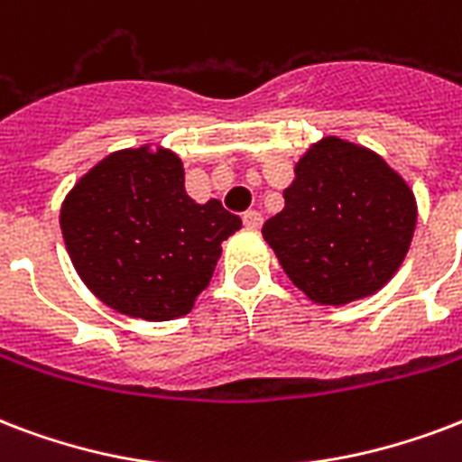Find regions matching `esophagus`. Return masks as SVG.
<instances>
[{"label":"esophagus","mask_w":462,"mask_h":462,"mask_svg":"<svg viewBox=\"0 0 462 462\" xmlns=\"http://www.w3.org/2000/svg\"><path fill=\"white\" fill-rule=\"evenodd\" d=\"M242 220H245V227H249V230L262 227V213H259V210H246L245 216H242Z\"/></svg>","instance_id":"esophagus-1"}]
</instances>
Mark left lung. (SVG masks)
I'll use <instances>...</instances> for the list:
<instances>
[{"instance_id":"obj_1","label":"left lung","mask_w":462,"mask_h":462,"mask_svg":"<svg viewBox=\"0 0 462 462\" xmlns=\"http://www.w3.org/2000/svg\"><path fill=\"white\" fill-rule=\"evenodd\" d=\"M286 206L262 227L286 276L319 305L368 298L407 256L417 200L380 154L322 137L295 164Z\"/></svg>"}]
</instances>
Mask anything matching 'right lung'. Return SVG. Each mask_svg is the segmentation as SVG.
Listing matches in <instances>:
<instances>
[{
    "label": "right lung",
    "instance_id": "obj_1",
    "mask_svg": "<svg viewBox=\"0 0 462 462\" xmlns=\"http://www.w3.org/2000/svg\"><path fill=\"white\" fill-rule=\"evenodd\" d=\"M67 254L108 308L167 322L191 312L213 278L220 245L242 227L220 200L196 203L171 150H121L67 193L60 210Z\"/></svg>",
    "mask_w": 462,
    "mask_h": 462
}]
</instances>
